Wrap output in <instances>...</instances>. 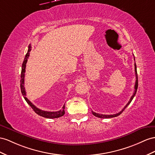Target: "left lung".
Returning a JSON list of instances; mask_svg holds the SVG:
<instances>
[{
    "label": "left lung",
    "mask_w": 155,
    "mask_h": 155,
    "mask_svg": "<svg viewBox=\"0 0 155 155\" xmlns=\"http://www.w3.org/2000/svg\"><path fill=\"white\" fill-rule=\"evenodd\" d=\"M134 60H135V59H134ZM135 72H136V83H135V87H134V88H135V90H134V94H133V95H132V96L131 97V98H130V101H128V104H127L126 105V106L124 107V108L122 109V110H121V111H120L118 113H117V114H110V115H106V114H98V113H95V112H94L93 110H92V114H94V115L95 116V117H99V118H113V117H117V116H118V115H120V114L124 111V110L127 107H128V105L130 104L131 103V101H132V100H133V98L134 97V96H135V95H136V92H137V87H138V80H137V69H136V63H135Z\"/></svg>",
    "instance_id": "obj_1"
}]
</instances>
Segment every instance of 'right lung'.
I'll return each instance as SVG.
<instances>
[{"mask_svg": "<svg viewBox=\"0 0 155 155\" xmlns=\"http://www.w3.org/2000/svg\"><path fill=\"white\" fill-rule=\"evenodd\" d=\"M31 50V45H29V48L27 50V53L25 55V57L24 58V61L23 62L22 67H21V80H20V87H21V91L22 95L23 96V97L27 101V104H28L33 109L34 111L38 115L41 116L42 117L47 118H59L60 117H62L65 114V105H63V108L61 110H58V111H55V112H51V111H46V110H43L41 109H39L37 108L36 106L34 105L32 103H31L28 99L26 97V92L25 90L24 87V78H25V68H26V63L27 61V59L29 57V54Z\"/></svg>", "mask_w": 155, "mask_h": 155, "instance_id": "right-lung-1", "label": "right lung"}]
</instances>
